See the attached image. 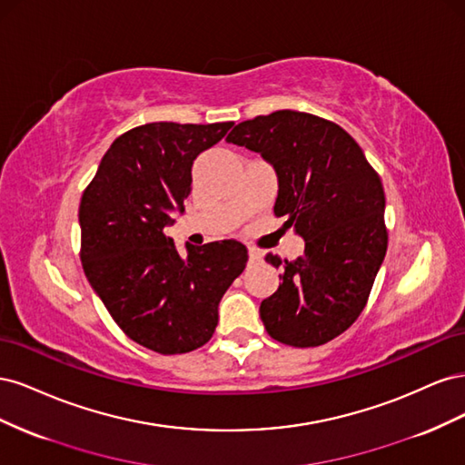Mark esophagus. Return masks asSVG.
Wrapping results in <instances>:
<instances>
[{
  "mask_svg": "<svg viewBox=\"0 0 465 465\" xmlns=\"http://www.w3.org/2000/svg\"><path fill=\"white\" fill-rule=\"evenodd\" d=\"M248 260H250V263L260 262V260H262V250H258V248H248Z\"/></svg>",
  "mask_w": 465,
  "mask_h": 465,
  "instance_id": "obj_1",
  "label": "esophagus"
}]
</instances>
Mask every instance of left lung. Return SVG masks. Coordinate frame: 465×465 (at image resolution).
Wrapping results in <instances>:
<instances>
[{"label":"left lung","mask_w":465,"mask_h":465,"mask_svg":"<svg viewBox=\"0 0 465 465\" xmlns=\"http://www.w3.org/2000/svg\"><path fill=\"white\" fill-rule=\"evenodd\" d=\"M227 142L260 153L275 168L273 213L304 238V254L265 262L283 270L260 316L273 340L318 347L362 312L384 262V188L359 143L340 125L277 110L234 125Z\"/></svg>","instance_id":"8db88e82"}]
</instances>
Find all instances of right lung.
<instances>
[{"mask_svg": "<svg viewBox=\"0 0 465 465\" xmlns=\"http://www.w3.org/2000/svg\"><path fill=\"white\" fill-rule=\"evenodd\" d=\"M232 125H137L114 139L83 192V270L120 330L154 353H190L205 345L224 291L246 267L242 242L186 244L188 256H180L164 234L174 223L173 211H184L195 157Z\"/></svg>", "mask_w": 465, "mask_h": 465, "instance_id": "right-lung-1", "label": "right lung"}]
</instances>
